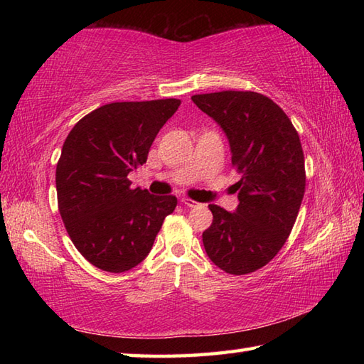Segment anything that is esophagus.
Listing matches in <instances>:
<instances>
[{"instance_id":"1","label":"esophagus","mask_w":364,"mask_h":364,"mask_svg":"<svg viewBox=\"0 0 364 364\" xmlns=\"http://www.w3.org/2000/svg\"><path fill=\"white\" fill-rule=\"evenodd\" d=\"M181 203H183L184 206H188V208H196V206H198V202H196V200H192V198H188V197L181 198Z\"/></svg>"}]
</instances>
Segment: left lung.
<instances>
[{
    "mask_svg": "<svg viewBox=\"0 0 364 364\" xmlns=\"http://www.w3.org/2000/svg\"><path fill=\"white\" fill-rule=\"evenodd\" d=\"M192 102L225 131L231 164L241 175L236 213L210 205L205 250L227 274H252L280 252L296 223L306 183L299 133L282 107L258 92L223 90Z\"/></svg>",
    "mask_w": 364,
    "mask_h": 364,
    "instance_id": "left-lung-1",
    "label": "left lung"
}]
</instances>
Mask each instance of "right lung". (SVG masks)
<instances>
[{
    "label": "right lung",
    "instance_id": "obj_1",
    "mask_svg": "<svg viewBox=\"0 0 364 364\" xmlns=\"http://www.w3.org/2000/svg\"><path fill=\"white\" fill-rule=\"evenodd\" d=\"M180 100L120 102L97 107L76 123L56 166L58 208L68 236L90 264L120 274L150 253L175 196L133 189L128 173L176 112Z\"/></svg>",
    "mask_w": 364,
    "mask_h": 364
}]
</instances>
